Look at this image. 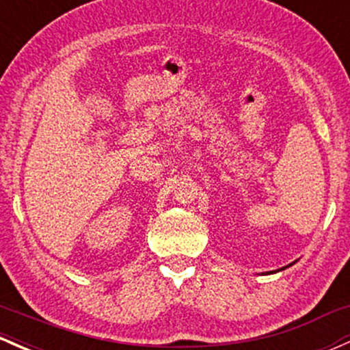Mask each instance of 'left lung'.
<instances>
[{"label": "left lung", "instance_id": "1", "mask_svg": "<svg viewBox=\"0 0 350 350\" xmlns=\"http://www.w3.org/2000/svg\"><path fill=\"white\" fill-rule=\"evenodd\" d=\"M293 263H295V262H293ZM293 263H290V265H288V267H291V265H293ZM284 268H286V267H283V268H280V271H281V270H284ZM270 273H271V271H270Z\"/></svg>", "mask_w": 350, "mask_h": 350}]
</instances>
